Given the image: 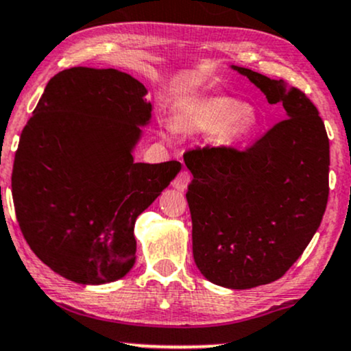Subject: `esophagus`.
Instances as JSON below:
<instances>
[{
  "label": "esophagus",
  "instance_id": "obj_1",
  "mask_svg": "<svg viewBox=\"0 0 351 351\" xmlns=\"http://www.w3.org/2000/svg\"><path fill=\"white\" fill-rule=\"evenodd\" d=\"M189 181H191V175L188 171H181L175 178V181H173V188L178 189V191H184L188 188Z\"/></svg>",
  "mask_w": 351,
  "mask_h": 351
}]
</instances>
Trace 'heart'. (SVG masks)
Returning <instances> with one entry per match:
<instances>
[{
  "label": "heart",
  "instance_id": "1",
  "mask_svg": "<svg viewBox=\"0 0 351 351\" xmlns=\"http://www.w3.org/2000/svg\"><path fill=\"white\" fill-rule=\"evenodd\" d=\"M260 125V116L243 101L227 95H208L194 99L180 112L176 128L191 134L216 132L223 142H242ZM168 129L175 130L170 124Z\"/></svg>",
  "mask_w": 351,
  "mask_h": 351
}]
</instances>
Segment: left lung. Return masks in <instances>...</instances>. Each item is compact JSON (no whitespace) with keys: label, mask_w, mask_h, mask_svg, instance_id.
I'll return each instance as SVG.
<instances>
[{"label":"left lung","mask_w":351,"mask_h":351,"mask_svg":"<svg viewBox=\"0 0 351 351\" xmlns=\"http://www.w3.org/2000/svg\"><path fill=\"white\" fill-rule=\"evenodd\" d=\"M232 70L269 104L281 103L288 119L245 152H188L186 199L202 276L223 288L250 289L280 280L317 232L328 199L330 147L317 108L301 90L243 66Z\"/></svg>","instance_id":"obj_1"}]
</instances>
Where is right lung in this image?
Returning a JSON list of instances; mask_svg holds the SVG:
<instances>
[{"mask_svg": "<svg viewBox=\"0 0 351 351\" xmlns=\"http://www.w3.org/2000/svg\"><path fill=\"white\" fill-rule=\"evenodd\" d=\"M147 88L114 69L73 66L50 78L21 134L12 201L24 239L80 285L121 280L135 263V219L181 163H135L150 124Z\"/></svg>", "mask_w": 351, "mask_h": 351, "instance_id": "right-lung-1", "label": "right lung"}]
</instances>
